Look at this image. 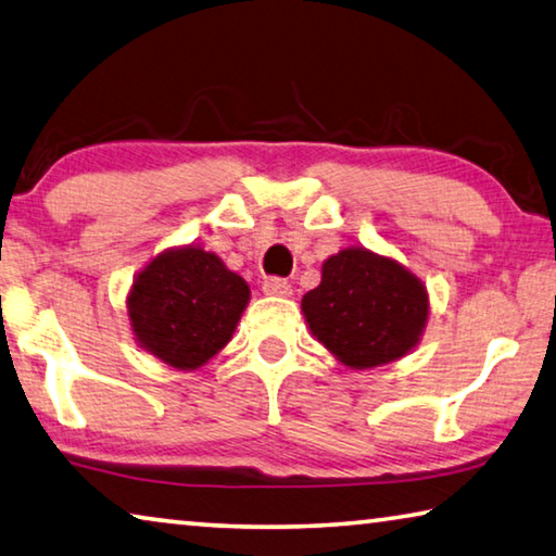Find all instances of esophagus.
Segmentation results:
<instances>
[{
    "instance_id": "34e87169",
    "label": "esophagus",
    "mask_w": 556,
    "mask_h": 556,
    "mask_svg": "<svg viewBox=\"0 0 556 556\" xmlns=\"http://www.w3.org/2000/svg\"><path fill=\"white\" fill-rule=\"evenodd\" d=\"M263 293L273 298H290L293 295V288L283 278H266L263 280Z\"/></svg>"
}]
</instances>
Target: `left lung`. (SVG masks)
<instances>
[{"mask_svg":"<svg viewBox=\"0 0 556 556\" xmlns=\"http://www.w3.org/2000/svg\"><path fill=\"white\" fill-rule=\"evenodd\" d=\"M300 311L313 338L348 369L406 357L429 325V290L396 258L350 245L323 263L320 286Z\"/></svg>","mask_w":556,"mask_h":556,"instance_id":"obj_1","label":"left lung"}]
</instances>
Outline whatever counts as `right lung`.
Here are the masks:
<instances>
[{
    "label": "right lung",
    "instance_id": "right-lung-1",
    "mask_svg": "<svg viewBox=\"0 0 556 556\" xmlns=\"http://www.w3.org/2000/svg\"><path fill=\"white\" fill-rule=\"evenodd\" d=\"M251 300L245 280L202 245H172L144 263L127 290V320L140 348L179 371L222 352Z\"/></svg>",
    "mask_w": 556,
    "mask_h": 556
}]
</instances>
